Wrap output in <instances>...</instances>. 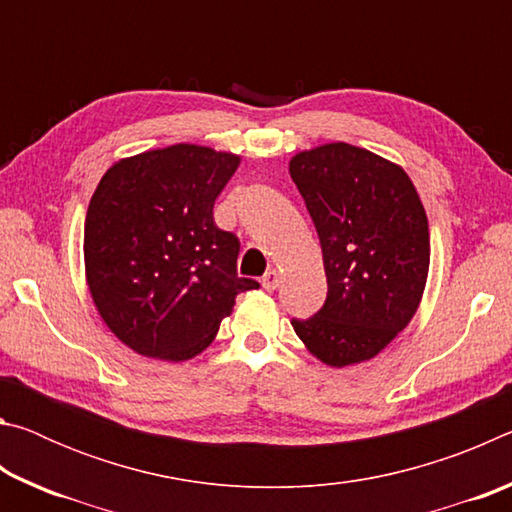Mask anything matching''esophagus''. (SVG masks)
Instances as JSON below:
<instances>
[{
  "label": "esophagus",
  "mask_w": 512,
  "mask_h": 512,
  "mask_svg": "<svg viewBox=\"0 0 512 512\" xmlns=\"http://www.w3.org/2000/svg\"><path fill=\"white\" fill-rule=\"evenodd\" d=\"M277 284H280V273H277L275 268H268V271H266L264 277H262V287H264L266 291H275Z\"/></svg>",
  "instance_id": "1"
}]
</instances>
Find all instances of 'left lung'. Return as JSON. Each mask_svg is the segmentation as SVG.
I'll list each match as a JSON object with an SVG mask.
<instances>
[{
  "label": "left lung",
  "instance_id": "left-lung-1",
  "mask_svg": "<svg viewBox=\"0 0 512 512\" xmlns=\"http://www.w3.org/2000/svg\"><path fill=\"white\" fill-rule=\"evenodd\" d=\"M289 173L316 225L327 275L318 314L291 325L327 366L368 361L420 307L429 273V223L402 167L334 142L300 151Z\"/></svg>",
  "mask_w": 512,
  "mask_h": 512
}]
</instances>
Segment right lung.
Instances as JSON below:
<instances>
[{
  "label": "right lung",
  "instance_id": "obj_1",
  "mask_svg": "<svg viewBox=\"0 0 512 512\" xmlns=\"http://www.w3.org/2000/svg\"><path fill=\"white\" fill-rule=\"evenodd\" d=\"M241 158L173 144L112 164L85 216V277L117 339L142 357L187 361L232 314L239 239L214 223V201Z\"/></svg>",
  "mask_w": 512,
  "mask_h": 512
}]
</instances>
